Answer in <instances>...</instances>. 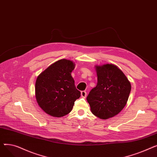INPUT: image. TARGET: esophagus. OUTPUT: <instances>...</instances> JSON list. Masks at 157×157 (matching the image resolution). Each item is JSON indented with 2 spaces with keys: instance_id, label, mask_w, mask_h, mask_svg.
<instances>
[{
  "instance_id": "obj_1",
  "label": "esophagus",
  "mask_w": 157,
  "mask_h": 157,
  "mask_svg": "<svg viewBox=\"0 0 157 157\" xmlns=\"http://www.w3.org/2000/svg\"><path fill=\"white\" fill-rule=\"evenodd\" d=\"M81 97L85 98L86 97V92L85 91H82L81 92Z\"/></svg>"
}]
</instances>
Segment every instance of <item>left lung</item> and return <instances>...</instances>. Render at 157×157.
<instances>
[{
  "label": "left lung",
  "mask_w": 157,
  "mask_h": 157,
  "mask_svg": "<svg viewBox=\"0 0 157 157\" xmlns=\"http://www.w3.org/2000/svg\"><path fill=\"white\" fill-rule=\"evenodd\" d=\"M97 86L91 90L86 100L92 113L102 120L118 114L125 106L131 90L126 76L113 64L95 66Z\"/></svg>",
  "instance_id": "1"
}]
</instances>
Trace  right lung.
I'll use <instances>...</instances> for the list:
<instances>
[{"mask_svg": "<svg viewBox=\"0 0 157 157\" xmlns=\"http://www.w3.org/2000/svg\"><path fill=\"white\" fill-rule=\"evenodd\" d=\"M75 64L72 61L61 59L49 65L36 79L37 102L52 117L59 118L69 114L74 102L81 96L71 76Z\"/></svg>", "mask_w": 157, "mask_h": 157, "instance_id": "right-lung-1", "label": "right lung"}]
</instances>
